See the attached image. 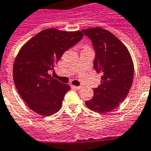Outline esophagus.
Here are the masks:
<instances>
[{
  "label": "esophagus",
  "instance_id": "34e87169",
  "mask_svg": "<svg viewBox=\"0 0 151 151\" xmlns=\"http://www.w3.org/2000/svg\"><path fill=\"white\" fill-rule=\"evenodd\" d=\"M72 88L75 89V90H81L82 88V86H74V85H72Z\"/></svg>",
  "mask_w": 151,
  "mask_h": 151
}]
</instances>
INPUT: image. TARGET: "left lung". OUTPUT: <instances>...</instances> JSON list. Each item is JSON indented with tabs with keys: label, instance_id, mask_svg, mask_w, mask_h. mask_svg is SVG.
<instances>
[{
	"label": "left lung",
	"instance_id": "1",
	"mask_svg": "<svg viewBox=\"0 0 151 151\" xmlns=\"http://www.w3.org/2000/svg\"><path fill=\"white\" fill-rule=\"evenodd\" d=\"M82 32L92 41L96 52L94 69L102 74L100 85L85 103L94 112L106 113L127 97L133 83V61L126 46L108 30L96 27Z\"/></svg>",
	"mask_w": 151,
	"mask_h": 151
}]
</instances>
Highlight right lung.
I'll return each mask as SVG.
<instances>
[{
	"label": "right lung",
	"mask_w": 151,
	"mask_h": 151,
	"mask_svg": "<svg viewBox=\"0 0 151 151\" xmlns=\"http://www.w3.org/2000/svg\"><path fill=\"white\" fill-rule=\"evenodd\" d=\"M81 31L67 32L45 29L23 45L14 61V83L27 106L43 116L61 109L70 86L53 79L48 74L64 52L83 38Z\"/></svg>",
	"instance_id": "add662e5"
}]
</instances>
